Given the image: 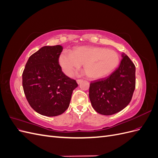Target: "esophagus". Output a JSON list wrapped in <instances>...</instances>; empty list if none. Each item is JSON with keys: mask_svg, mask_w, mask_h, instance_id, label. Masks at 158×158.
<instances>
[{"mask_svg": "<svg viewBox=\"0 0 158 158\" xmlns=\"http://www.w3.org/2000/svg\"><path fill=\"white\" fill-rule=\"evenodd\" d=\"M82 80H80V79H78V80H76V82H77V83L79 84L81 82H82Z\"/></svg>", "mask_w": 158, "mask_h": 158, "instance_id": "esophagus-1", "label": "esophagus"}]
</instances>
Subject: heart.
<instances>
[{
  "instance_id": "b5f03b06",
  "label": "heart",
  "mask_w": 158,
  "mask_h": 158,
  "mask_svg": "<svg viewBox=\"0 0 158 158\" xmlns=\"http://www.w3.org/2000/svg\"><path fill=\"white\" fill-rule=\"evenodd\" d=\"M59 63L64 73L71 76L83 64V69L90 79L106 78L115 70L119 63L116 51L106 47L94 46L76 47L70 52L63 51Z\"/></svg>"
}]
</instances>
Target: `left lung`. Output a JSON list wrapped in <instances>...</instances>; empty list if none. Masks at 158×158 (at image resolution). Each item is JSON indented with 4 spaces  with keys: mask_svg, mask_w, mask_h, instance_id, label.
Returning <instances> with one entry per match:
<instances>
[{
    "mask_svg": "<svg viewBox=\"0 0 158 158\" xmlns=\"http://www.w3.org/2000/svg\"><path fill=\"white\" fill-rule=\"evenodd\" d=\"M117 68L107 78L90 83L89 98L94 110L103 115L121 111L131 102L136 85V67L125 53Z\"/></svg>",
    "mask_w": 158,
    "mask_h": 158,
    "instance_id": "8db88e82",
    "label": "left lung"
}]
</instances>
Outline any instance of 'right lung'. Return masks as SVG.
I'll use <instances>...</instances> for the list:
<instances>
[{"instance_id": "add662e5", "label": "right lung", "mask_w": 158, "mask_h": 158, "mask_svg": "<svg viewBox=\"0 0 158 158\" xmlns=\"http://www.w3.org/2000/svg\"><path fill=\"white\" fill-rule=\"evenodd\" d=\"M61 45L44 46L31 55L22 74L26 99L37 113L47 117L63 114L69 107L76 80L62 71L59 58Z\"/></svg>"}]
</instances>
